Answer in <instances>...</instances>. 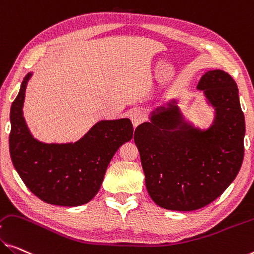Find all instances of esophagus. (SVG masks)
Listing matches in <instances>:
<instances>
[{
    "label": "esophagus",
    "mask_w": 254,
    "mask_h": 254,
    "mask_svg": "<svg viewBox=\"0 0 254 254\" xmlns=\"http://www.w3.org/2000/svg\"><path fill=\"white\" fill-rule=\"evenodd\" d=\"M128 115H129V118L132 125H134V127H137L139 124H142L145 120V114H144L142 109H132Z\"/></svg>",
    "instance_id": "obj_1"
}]
</instances>
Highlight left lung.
I'll return each instance as SVG.
<instances>
[{"instance_id": "8db88e82", "label": "left lung", "mask_w": 254, "mask_h": 254, "mask_svg": "<svg viewBox=\"0 0 254 254\" xmlns=\"http://www.w3.org/2000/svg\"><path fill=\"white\" fill-rule=\"evenodd\" d=\"M196 88L214 110L209 127L185 120L178 100L171 99L151 111L150 122L134 134L147 193L174 211H193L219 197L244 158L245 120L235 81L222 70H210Z\"/></svg>"}]
</instances>
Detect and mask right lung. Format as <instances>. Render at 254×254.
Instances as JSON below:
<instances>
[{"instance_id":"right-lung-1","label":"right lung","mask_w":254,"mask_h":254,"mask_svg":"<svg viewBox=\"0 0 254 254\" xmlns=\"http://www.w3.org/2000/svg\"><path fill=\"white\" fill-rule=\"evenodd\" d=\"M32 76L28 72L23 78L11 105L9 149L13 166L30 192L46 203H87L99 192L116 152L131 139V122L128 118L100 120L75 143L41 142L30 132L22 112Z\"/></svg>"}]
</instances>
